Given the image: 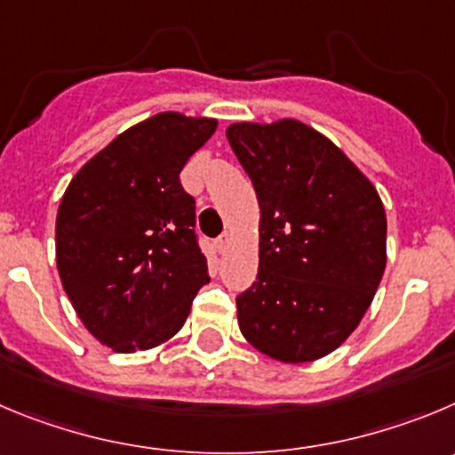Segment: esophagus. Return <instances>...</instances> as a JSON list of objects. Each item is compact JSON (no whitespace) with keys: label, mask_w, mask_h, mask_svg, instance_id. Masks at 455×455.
Instances as JSON below:
<instances>
[{"label":"esophagus","mask_w":455,"mask_h":455,"mask_svg":"<svg viewBox=\"0 0 455 455\" xmlns=\"http://www.w3.org/2000/svg\"><path fill=\"white\" fill-rule=\"evenodd\" d=\"M228 240H231V237H228V233H222V235L215 240V249H218L220 253H224L228 249Z\"/></svg>","instance_id":"1"}]
</instances>
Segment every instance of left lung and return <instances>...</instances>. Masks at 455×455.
Returning <instances> with one entry per match:
<instances>
[{"instance_id":"8db88e82","label":"left lung","mask_w":455,"mask_h":455,"mask_svg":"<svg viewBox=\"0 0 455 455\" xmlns=\"http://www.w3.org/2000/svg\"><path fill=\"white\" fill-rule=\"evenodd\" d=\"M227 139L260 204L256 283L235 299L262 355L305 363L337 350L371 307L386 269L375 186L305 123H233Z\"/></svg>"}]
</instances>
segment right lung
Masks as SVG:
<instances>
[{
    "mask_svg": "<svg viewBox=\"0 0 455 455\" xmlns=\"http://www.w3.org/2000/svg\"><path fill=\"white\" fill-rule=\"evenodd\" d=\"M215 127V118L150 116L89 159L62 195L58 274L84 328L114 352L175 337L208 283L180 172Z\"/></svg>",
    "mask_w": 455,
    "mask_h": 455,
    "instance_id": "add662e5",
    "label": "right lung"
}]
</instances>
